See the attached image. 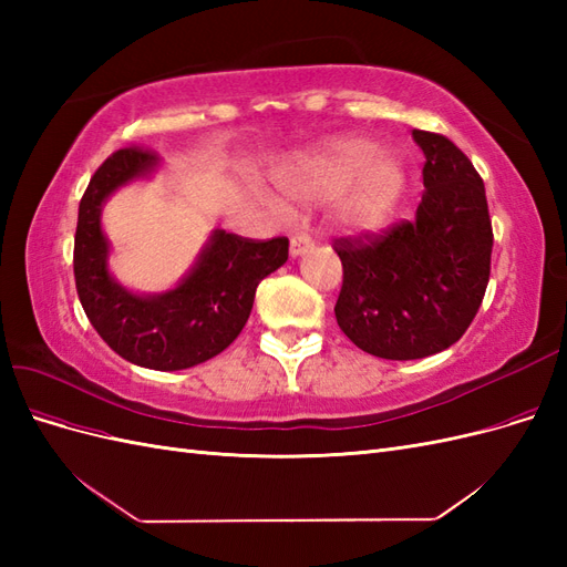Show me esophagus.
<instances>
[{
    "label": "esophagus",
    "mask_w": 567,
    "mask_h": 567,
    "mask_svg": "<svg viewBox=\"0 0 567 567\" xmlns=\"http://www.w3.org/2000/svg\"><path fill=\"white\" fill-rule=\"evenodd\" d=\"M315 248V241L307 234H293L290 236V257H300Z\"/></svg>",
    "instance_id": "obj_1"
}]
</instances>
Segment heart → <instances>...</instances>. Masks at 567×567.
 I'll use <instances>...</instances> for the list:
<instances>
[{
	"instance_id": "b5f03b06",
	"label": "heart",
	"mask_w": 567,
	"mask_h": 567,
	"mask_svg": "<svg viewBox=\"0 0 567 567\" xmlns=\"http://www.w3.org/2000/svg\"><path fill=\"white\" fill-rule=\"evenodd\" d=\"M281 192L300 203L331 205L340 234L383 231L409 194V167L400 153L381 151L371 136L352 134L323 144L279 175Z\"/></svg>"
}]
</instances>
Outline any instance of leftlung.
<instances>
[{"mask_svg":"<svg viewBox=\"0 0 567 567\" xmlns=\"http://www.w3.org/2000/svg\"><path fill=\"white\" fill-rule=\"evenodd\" d=\"M411 136L425 156L416 219L369 244L336 241L340 331L359 350L398 362L437 354L466 333L485 298L494 241L473 163L447 136Z\"/></svg>","mask_w":567,"mask_h":567,"instance_id":"8db88e82","label":"left lung"}]
</instances>
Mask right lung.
<instances>
[{
  "instance_id": "right-lung-1",
  "label": "right lung",
  "mask_w": 567,
  "mask_h": 567,
  "mask_svg": "<svg viewBox=\"0 0 567 567\" xmlns=\"http://www.w3.org/2000/svg\"><path fill=\"white\" fill-rule=\"evenodd\" d=\"M161 167L156 153L123 148L96 169L80 200L73 267L82 310L113 352L144 369L182 371L208 362L244 331L257 286L288 260V238L260 244L215 229L173 288H127L111 271L101 213L117 188Z\"/></svg>"
}]
</instances>
